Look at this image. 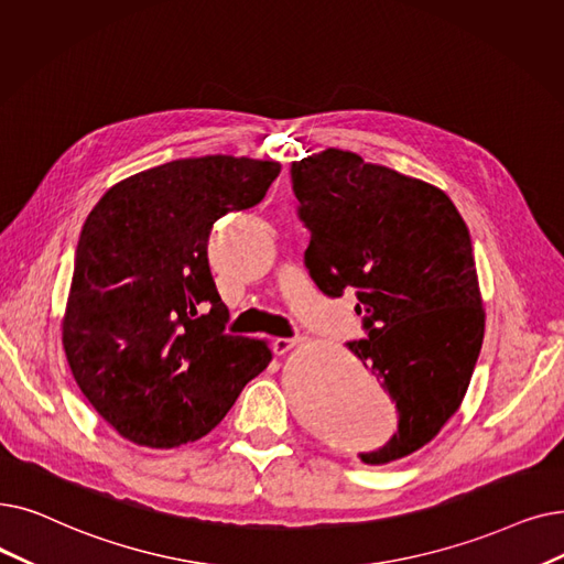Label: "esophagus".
<instances>
[{
    "label": "esophagus",
    "mask_w": 564,
    "mask_h": 564,
    "mask_svg": "<svg viewBox=\"0 0 564 564\" xmlns=\"http://www.w3.org/2000/svg\"><path fill=\"white\" fill-rule=\"evenodd\" d=\"M297 343H300V338H281V336H279V338L272 340V350H274L276 355H285L288 350L295 348Z\"/></svg>",
    "instance_id": "1"
}]
</instances>
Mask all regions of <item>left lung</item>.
I'll use <instances>...</instances> for the list:
<instances>
[{"label": "left lung", "instance_id": "1", "mask_svg": "<svg viewBox=\"0 0 564 564\" xmlns=\"http://www.w3.org/2000/svg\"><path fill=\"white\" fill-rule=\"evenodd\" d=\"M297 216L311 232L304 264L317 290H355L366 338L348 348L371 366L399 412L380 465L424 447L458 410L484 340L468 226L447 195L352 152L292 163Z\"/></svg>", "mask_w": 564, "mask_h": 564}]
</instances>
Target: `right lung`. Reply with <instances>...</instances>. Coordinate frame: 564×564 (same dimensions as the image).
Wrapping results in <instances>:
<instances>
[{
	"label": "right lung",
	"mask_w": 564,
	"mask_h": 564,
	"mask_svg": "<svg viewBox=\"0 0 564 564\" xmlns=\"http://www.w3.org/2000/svg\"><path fill=\"white\" fill-rule=\"evenodd\" d=\"M276 161H170L112 186L83 226L62 343L94 410L135 445L170 449L221 422L272 361L226 332L207 241L228 212L256 207Z\"/></svg>",
	"instance_id": "obj_1"
}]
</instances>
